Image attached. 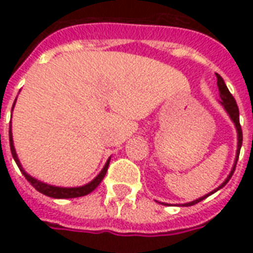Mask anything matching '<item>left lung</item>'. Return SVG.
<instances>
[{"label": "left lung", "instance_id": "left-lung-1", "mask_svg": "<svg viewBox=\"0 0 253 253\" xmlns=\"http://www.w3.org/2000/svg\"><path fill=\"white\" fill-rule=\"evenodd\" d=\"M215 76H217V85H218V89H219V96H221V104L225 107V110L228 111V114L230 115V118H232V121L234 122V125H236V128H237V134H239V143H237V159H236V163H234L233 169H232V172H230V175L228 176V179L223 181L222 184L218 187L217 190L211 191L210 194H207V195L202 196V198L196 199V201L190 202V203H186L184 206H192V205H196L198 202H201V201H203V199H206L207 196L211 195V194H214V192L219 190V188H222V187L225 186V184H226L229 180H230V177L233 176L234 169H236V164H237V160H239L240 149H241V145H243V130H241V125H240L239 107H237V104H236V100H234V97L232 96V93L229 92V89H228V86H226L225 81H223V78L221 77V76H219L218 73H215Z\"/></svg>", "mask_w": 253, "mask_h": 253}]
</instances>
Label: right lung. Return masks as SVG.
I'll list each match as a JSON object with an SVG mask.
<instances>
[{
    "mask_svg": "<svg viewBox=\"0 0 253 253\" xmlns=\"http://www.w3.org/2000/svg\"><path fill=\"white\" fill-rule=\"evenodd\" d=\"M9 143H10V152H12V156H13L14 161H16V164L20 168V170L23 172V175L25 176V179L30 181L31 186L34 187L35 190H38L39 192H42L43 195L47 196H51V198H57V199H63V198H78V196H84V195H88L90 194L92 191L96 188V187L99 186L101 180L104 179L105 172L108 169V165H110V160L107 161V164L103 168V170L100 172L97 177L92 180L89 184L84 187H77V188H61V187H52L48 186V184H44V183H42V181H38L34 177H31L28 173H25L24 169L21 168V164H20L19 159H17V154H16V150H14L13 146V139H12V134L9 131Z\"/></svg>",
    "mask_w": 253,
    "mask_h": 253,
    "instance_id": "obj_1",
    "label": "right lung"
}]
</instances>
